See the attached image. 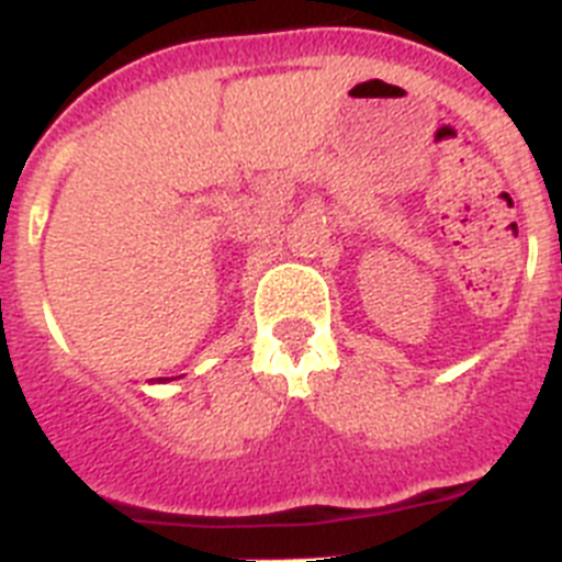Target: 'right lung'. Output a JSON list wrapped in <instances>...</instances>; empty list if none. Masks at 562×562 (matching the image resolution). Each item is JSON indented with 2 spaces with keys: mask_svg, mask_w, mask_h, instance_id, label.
<instances>
[{
  "mask_svg": "<svg viewBox=\"0 0 562 562\" xmlns=\"http://www.w3.org/2000/svg\"><path fill=\"white\" fill-rule=\"evenodd\" d=\"M157 382H169V379H157Z\"/></svg>",
  "mask_w": 562,
  "mask_h": 562,
  "instance_id": "obj_1",
  "label": "right lung"
}]
</instances>
